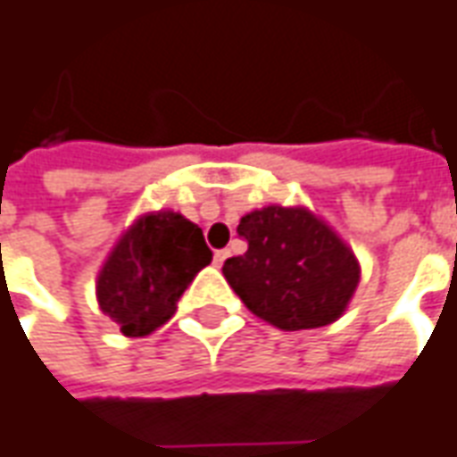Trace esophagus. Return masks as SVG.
<instances>
[{
	"label": "esophagus",
	"mask_w": 457,
	"mask_h": 457,
	"mask_svg": "<svg viewBox=\"0 0 457 457\" xmlns=\"http://www.w3.org/2000/svg\"><path fill=\"white\" fill-rule=\"evenodd\" d=\"M226 259H228V251H226V248H221V251H216V253H213V263H216V266H221Z\"/></svg>",
	"instance_id": "esophagus-1"
}]
</instances>
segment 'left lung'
Instances as JSON below:
<instances>
[{"label": "left lung", "mask_w": 457, "mask_h": 457, "mask_svg": "<svg viewBox=\"0 0 457 457\" xmlns=\"http://www.w3.org/2000/svg\"><path fill=\"white\" fill-rule=\"evenodd\" d=\"M248 251L223 276L246 308L281 330L328 326L353 298L361 266L341 236L303 206H266L238 223Z\"/></svg>", "instance_id": "1"}]
</instances>
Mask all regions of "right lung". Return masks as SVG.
Instances as JSON below:
<instances>
[{"label": "right lung", "mask_w": 457, "mask_h": 457, "mask_svg": "<svg viewBox=\"0 0 457 457\" xmlns=\"http://www.w3.org/2000/svg\"><path fill=\"white\" fill-rule=\"evenodd\" d=\"M211 263L196 223L174 211L146 213L129 226L96 278L99 308L129 338L149 336L176 313L181 294Z\"/></svg>", "instance_id": "add662e5"}]
</instances>
